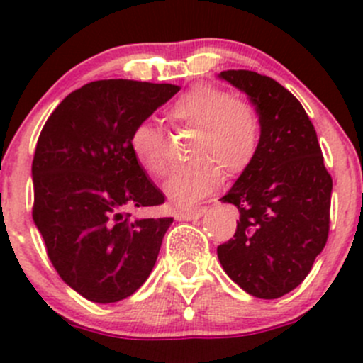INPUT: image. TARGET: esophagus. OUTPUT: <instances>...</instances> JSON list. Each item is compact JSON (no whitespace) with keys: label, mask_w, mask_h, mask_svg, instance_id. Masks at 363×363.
I'll use <instances>...</instances> for the list:
<instances>
[{"label":"esophagus","mask_w":363,"mask_h":363,"mask_svg":"<svg viewBox=\"0 0 363 363\" xmlns=\"http://www.w3.org/2000/svg\"><path fill=\"white\" fill-rule=\"evenodd\" d=\"M202 214V208H181V211H177L175 218L181 219V221H191V219H199Z\"/></svg>","instance_id":"esophagus-1"}]
</instances>
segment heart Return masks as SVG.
Listing matches in <instances>:
<instances>
[{"mask_svg":"<svg viewBox=\"0 0 363 363\" xmlns=\"http://www.w3.org/2000/svg\"><path fill=\"white\" fill-rule=\"evenodd\" d=\"M175 126L196 128L189 140L186 167L172 174L164 193L177 205H189L214 191L226 177L246 172L262 140L258 113L240 96L214 84H195L167 108ZM130 149L137 163L152 177H164L172 168L170 140L160 124L142 121L130 133Z\"/></svg>","mask_w":363,"mask_h":363,"instance_id":"heart-1","label":"heart"}]
</instances>
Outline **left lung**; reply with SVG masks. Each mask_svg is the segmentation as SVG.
<instances>
[{
  "mask_svg": "<svg viewBox=\"0 0 363 363\" xmlns=\"http://www.w3.org/2000/svg\"><path fill=\"white\" fill-rule=\"evenodd\" d=\"M221 79L256 105L262 140L251 167L221 199L240 218L218 258L244 291L279 298L306 279L327 244L332 175L309 116L286 87L251 69H226Z\"/></svg>",
  "mask_w": 363,
  "mask_h": 363,
  "instance_id": "8db88e82",
  "label": "left lung"
}]
</instances>
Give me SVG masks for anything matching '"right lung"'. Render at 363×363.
<instances>
[{"label": "right lung", "mask_w": 363, "mask_h": 363, "mask_svg": "<svg viewBox=\"0 0 363 363\" xmlns=\"http://www.w3.org/2000/svg\"><path fill=\"white\" fill-rule=\"evenodd\" d=\"M179 86L94 80L69 93L43 124L33 158V219L61 279L84 298L119 302L151 274L174 218H131L164 195L130 149L135 124Z\"/></svg>", "instance_id": "obj_1"}]
</instances>
